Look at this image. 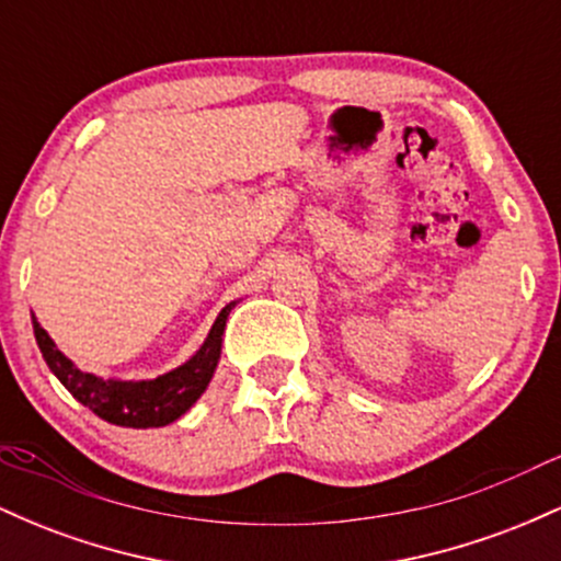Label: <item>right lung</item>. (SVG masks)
Here are the masks:
<instances>
[{"mask_svg":"<svg viewBox=\"0 0 561 561\" xmlns=\"http://www.w3.org/2000/svg\"><path fill=\"white\" fill-rule=\"evenodd\" d=\"M234 302H229L210 327L208 337L190 362L165 371L156 379H139V382H124V379H102L81 371L79 366L57 351L44 327L34 319V334L38 351L47 362L53 375L66 385V390L76 401L92 409L100 420L118 424V427H165L195 405V401L208 388L214 377L218 358H221V334L227 327V317Z\"/></svg>","mask_w":561,"mask_h":561,"instance_id":"right-lung-1","label":"right lung"}]
</instances>
